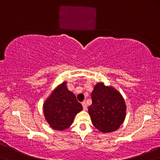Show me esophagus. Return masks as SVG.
<instances>
[{"instance_id": "34e87169", "label": "esophagus", "mask_w": 160, "mask_h": 160, "mask_svg": "<svg viewBox=\"0 0 160 160\" xmlns=\"http://www.w3.org/2000/svg\"><path fill=\"white\" fill-rule=\"evenodd\" d=\"M82 107H83V110H87V104H86L85 102H82Z\"/></svg>"}]
</instances>
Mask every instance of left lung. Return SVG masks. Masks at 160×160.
<instances>
[{
	"label": "left lung",
	"mask_w": 160,
	"mask_h": 160,
	"mask_svg": "<svg viewBox=\"0 0 160 160\" xmlns=\"http://www.w3.org/2000/svg\"><path fill=\"white\" fill-rule=\"evenodd\" d=\"M92 103L88 112L92 125L104 133L115 131L123 123L126 105L121 94L110 86L99 82L91 95Z\"/></svg>",
	"instance_id": "left-lung-1"
}]
</instances>
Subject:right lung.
Wrapping results in <instances>:
<instances>
[{
  "label": "right lung",
  "instance_id": "add662e5",
  "mask_svg": "<svg viewBox=\"0 0 160 160\" xmlns=\"http://www.w3.org/2000/svg\"><path fill=\"white\" fill-rule=\"evenodd\" d=\"M67 82L58 85L43 104V112L48 123L52 129L62 131L72 125L75 115L82 106L74 93L68 90Z\"/></svg>",
  "mask_w": 160,
  "mask_h": 160
}]
</instances>
